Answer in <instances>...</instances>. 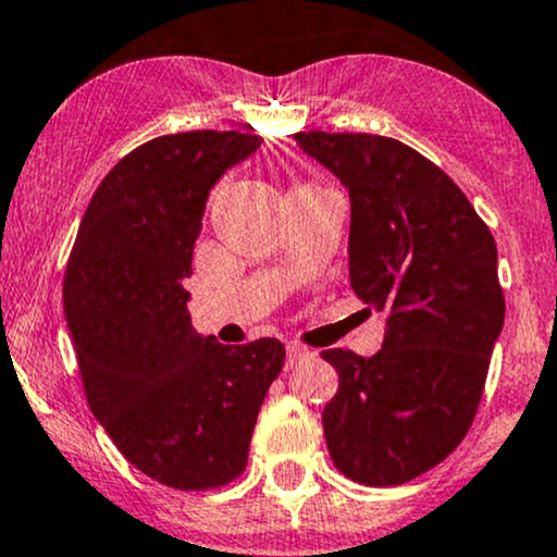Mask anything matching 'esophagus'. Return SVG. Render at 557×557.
<instances>
[{"label":"esophagus","mask_w":557,"mask_h":557,"mask_svg":"<svg viewBox=\"0 0 557 557\" xmlns=\"http://www.w3.org/2000/svg\"><path fill=\"white\" fill-rule=\"evenodd\" d=\"M307 357H312V352H309V349L298 347V344H288V349H285V366L294 368L301 360H307Z\"/></svg>","instance_id":"34e87169"}]
</instances>
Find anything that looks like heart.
<instances>
[{"label": "heart", "instance_id": "obj_1", "mask_svg": "<svg viewBox=\"0 0 557 557\" xmlns=\"http://www.w3.org/2000/svg\"><path fill=\"white\" fill-rule=\"evenodd\" d=\"M318 189H323V186H318V184H301V186H296L294 191H318Z\"/></svg>", "mask_w": 557, "mask_h": 557}]
</instances>
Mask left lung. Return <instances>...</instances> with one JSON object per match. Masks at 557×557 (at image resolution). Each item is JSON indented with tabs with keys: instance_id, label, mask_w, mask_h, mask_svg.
Returning <instances> with one entry per match:
<instances>
[{
	"instance_id": "1",
	"label": "left lung",
	"mask_w": 557,
	"mask_h": 557,
	"mask_svg": "<svg viewBox=\"0 0 557 557\" xmlns=\"http://www.w3.org/2000/svg\"><path fill=\"white\" fill-rule=\"evenodd\" d=\"M294 138L349 191V283L386 318L373 357L320 355L338 373L327 450L357 483H408L475 419L505 325L496 243L465 191L411 146L371 133Z\"/></svg>"
}]
</instances>
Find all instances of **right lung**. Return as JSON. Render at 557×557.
<instances>
[{"mask_svg":"<svg viewBox=\"0 0 557 557\" xmlns=\"http://www.w3.org/2000/svg\"><path fill=\"white\" fill-rule=\"evenodd\" d=\"M259 136L191 131L138 146L92 195L66 274L63 314L92 417L157 483L208 491L248 465L277 338L226 347L191 327V250L210 189Z\"/></svg>","mask_w":557,"mask_h":557,"instance_id":"add662e5","label":"right lung"}]
</instances>
